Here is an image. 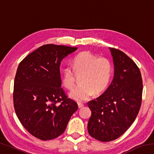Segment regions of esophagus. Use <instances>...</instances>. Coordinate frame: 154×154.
<instances>
[{
    "label": "esophagus",
    "mask_w": 154,
    "mask_h": 154,
    "mask_svg": "<svg viewBox=\"0 0 154 154\" xmlns=\"http://www.w3.org/2000/svg\"><path fill=\"white\" fill-rule=\"evenodd\" d=\"M83 106V103H78V107H79V109L80 108H82Z\"/></svg>",
    "instance_id": "obj_1"
}]
</instances>
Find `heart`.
<instances>
[{
	"label": "heart",
	"instance_id": "b5f03b06",
	"mask_svg": "<svg viewBox=\"0 0 154 154\" xmlns=\"http://www.w3.org/2000/svg\"><path fill=\"white\" fill-rule=\"evenodd\" d=\"M113 66L111 61L105 57H98L90 51H84L73 59L72 67L66 66L62 73V84L68 90L75 85V72L81 73L79 85L72 90L70 96L78 102L86 100L94 91L99 93L105 90L110 82Z\"/></svg>",
	"mask_w": 154,
	"mask_h": 154
}]
</instances>
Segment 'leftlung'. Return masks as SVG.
<instances>
[{
	"instance_id": "1",
	"label": "left lung",
	"mask_w": 154,
	"mask_h": 154,
	"mask_svg": "<svg viewBox=\"0 0 154 154\" xmlns=\"http://www.w3.org/2000/svg\"><path fill=\"white\" fill-rule=\"evenodd\" d=\"M114 63V77L102 95L88 103L92 115L88 130L102 142L118 139L136 119L142 102L143 80L135 62L123 51L109 48Z\"/></svg>"
}]
</instances>
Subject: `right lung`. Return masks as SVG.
<instances>
[{
  "instance_id": "obj_1",
  "label": "right lung",
  "mask_w": 154,
  "mask_h": 154,
  "mask_svg": "<svg viewBox=\"0 0 154 154\" xmlns=\"http://www.w3.org/2000/svg\"><path fill=\"white\" fill-rule=\"evenodd\" d=\"M77 48L47 44L26 57L14 80V105L21 124L32 136L51 140L63 133L77 103L61 88L62 59Z\"/></svg>"
}]
</instances>
